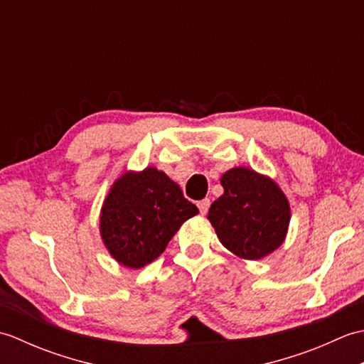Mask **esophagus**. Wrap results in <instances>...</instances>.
Wrapping results in <instances>:
<instances>
[{
    "label": "esophagus",
    "instance_id": "esophagus-1",
    "mask_svg": "<svg viewBox=\"0 0 364 364\" xmlns=\"http://www.w3.org/2000/svg\"><path fill=\"white\" fill-rule=\"evenodd\" d=\"M210 205H211V202H210V198H203V200H200V202L197 203V206H198V210H200V214H206L208 213V210H210Z\"/></svg>",
    "mask_w": 364,
    "mask_h": 364
}]
</instances>
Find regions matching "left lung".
I'll return each mask as SVG.
<instances>
[{
  "mask_svg": "<svg viewBox=\"0 0 364 364\" xmlns=\"http://www.w3.org/2000/svg\"><path fill=\"white\" fill-rule=\"evenodd\" d=\"M223 194L211 205L208 220L222 245L235 257L257 261L280 247L289 230L291 206L275 180L249 167L220 176Z\"/></svg>",
  "mask_w": 364,
  "mask_h": 364,
  "instance_id": "left-lung-1",
  "label": "left lung"
}]
</instances>
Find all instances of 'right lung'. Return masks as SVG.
<instances>
[{
    "instance_id": "obj_1",
    "label": "right lung",
    "mask_w": 364,
    "mask_h": 364,
    "mask_svg": "<svg viewBox=\"0 0 364 364\" xmlns=\"http://www.w3.org/2000/svg\"><path fill=\"white\" fill-rule=\"evenodd\" d=\"M198 208L156 167L127 170L107 191L100 211V236L120 266L141 269L166 250Z\"/></svg>"
}]
</instances>
